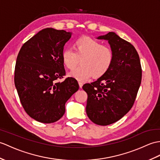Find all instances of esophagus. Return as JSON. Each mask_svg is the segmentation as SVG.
<instances>
[{"label": "esophagus", "instance_id": "34e87169", "mask_svg": "<svg viewBox=\"0 0 160 160\" xmlns=\"http://www.w3.org/2000/svg\"><path fill=\"white\" fill-rule=\"evenodd\" d=\"M78 84H79V87H80V88H82V86H83V83H82V82H78Z\"/></svg>", "mask_w": 160, "mask_h": 160}]
</instances>
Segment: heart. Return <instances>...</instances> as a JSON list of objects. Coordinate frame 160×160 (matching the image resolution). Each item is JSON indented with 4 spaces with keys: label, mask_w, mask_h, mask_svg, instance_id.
Wrapping results in <instances>:
<instances>
[{
    "label": "heart",
    "mask_w": 160,
    "mask_h": 160,
    "mask_svg": "<svg viewBox=\"0 0 160 160\" xmlns=\"http://www.w3.org/2000/svg\"><path fill=\"white\" fill-rule=\"evenodd\" d=\"M73 51L66 48L61 53L62 64L72 70L80 60V66L68 73V76L79 81L93 77L99 78L108 72L112 65L114 54L109 46H103L97 40L82 37L74 41Z\"/></svg>",
    "instance_id": "1"
}]
</instances>
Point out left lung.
Listing matches in <instances>:
<instances>
[{
  "instance_id": "left-lung-1",
  "label": "left lung",
  "mask_w": 160,
  "mask_h": 160,
  "mask_svg": "<svg viewBox=\"0 0 160 160\" xmlns=\"http://www.w3.org/2000/svg\"><path fill=\"white\" fill-rule=\"evenodd\" d=\"M98 39L108 41L114 54L112 65L104 76L82 88L88 95V117L97 125H108L132 108L140 86L142 68L135 48L115 32Z\"/></svg>"
}]
</instances>
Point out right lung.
Segmentation results:
<instances>
[{
  "label": "right lung",
  "instance_id": "1",
  "mask_svg": "<svg viewBox=\"0 0 160 160\" xmlns=\"http://www.w3.org/2000/svg\"><path fill=\"white\" fill-rule=\"evenodd\" d=\"M72 32L44 28L24 43L15 67L14 82L20 102L30 117L43 123L57 121L65 103L79 88L77 80L65 75L61 53Z\"/></svg>",
  "mask_w": 160,
  "mask_h": 160
}]
</instances>
